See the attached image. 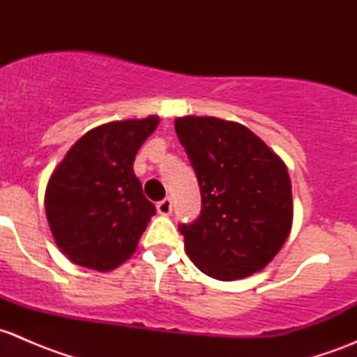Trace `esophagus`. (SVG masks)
I'll return each mask as SVG.
<instances>
[{
	"mask_svg": "<svg viewBox=\"0 0 357 357\" xmlns=\"http://www.w3.org/2000/svg\"><path fill=\"white\" fill-rule=\"evenodd\" d=\"M157 212L160 215H169V214H171V212H172V200L167 197V199L158 202V204H157Z\"/></svg>",
	"mask_w": 357,
	"mask_h": 357,
	"instance_id": "1",
	"label": "esophagus"
}]
</instances>
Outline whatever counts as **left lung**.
<instances>
[{"instance_id": "left-lung-1", "label": "left lung", "mask_w": 357, "mask_h": 357, "mask_svg": "<svg viewBox=\"0 0 357 357\" xmlns=\"http://www.w3.org/2000/svg\"><path fill=\"white\" fill-rule=\"evenodd\" d=\"M176 135L199 179L202 211L179 225L185 250L207 276L245 278L271 262L291 228V183L283 160L245 126L179 117Z\"/></svg>"}]
</instances>
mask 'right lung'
<instances>
[{
	"label": "right lung",
	"instance_id": "obj_1",
	"mask_svg": "<svg viewBox=\"0 0 357 357\" xmlns=\"http://www.w3.org/2000/svg\"><path fill=\"white\" fill-rule=\"evenodd\" d=\"M158 117L98 126L72 145L46 186L45 207L56 245L74 264L110 271L138 247L155 205L132 162Z\"/></svg>",
	"mask_w": 357,
	"mask_h": 357
}]
</instances>
